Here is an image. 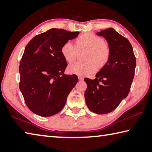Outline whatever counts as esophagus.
Masks as SVG:
<instances>
[{
	"instance_id": "obj_1",
	"label": "esophagus",
	"mask_w": 152,
	"mask_h": 152,
	"mask_svg": "<svg viewBox=\"0 0 152 152\" xmlns=\"http://www.w3.org/2000/svg\"><path fill=\"white\" fill-rule=\"evenodd\" d=\"M78 79H79V81H83V77L79 76V77H78Z\"/></svg>"
}]
</instances>
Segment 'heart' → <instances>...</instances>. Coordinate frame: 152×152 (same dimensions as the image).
Returning a JSON list of instances; mask_svg holds the SVG:
<instances>
[{
  "label": "heart",
  "mask_w": 152,
  "mask_h": 152,
  "mask_svg": "<svg viewBox=\"0 0 152 152\" xmlns=\"http://www.w3.org/2000/svg\"><path fill=\"white\" fill-rule=\"evenodd\" d=\"M76 47L71 42L64 43L61 53L65 61L71 63L77 59L78 50H87L85 54L86 62L75 63L67 68L69 73L79 76H88L103 67L109 61L110 49L104 39L93 33H85L75 39Z\"/></svg>",
  "instance_id": "obj_1"
}]
</instances>
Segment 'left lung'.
<instances>
[{"label": "left lung", "instance_id": "left-lung-1", "mask_svg": "<svg viewBox=\"0 0 152 152\" xmlns=\"http://www.w3.org/2000/svg\"><path fill=\"white\" fill-rule=\"evenodd\" d=\"M96 35L106 39L110 49L108 64L96 74L85 78L87 88L85 98L89 110L99 114L113 111L130 92L136 68V58L131 44L124 36L108 28Z\"/></svg>", "mask_w": 152, "mask_h": 152}]
</instances>
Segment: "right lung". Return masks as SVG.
Returning a JSON list of instances; mask_svg holds the SVG:
<instances>
[{"label":"right lung","mask_w":152,"mask_h":152,"mask_svg":"<svg viewBox=\"0 0 152 152\" xmlns=\"http://www.w3.org/2000/svg\"><path fill=\"white\" fill-rule=\"evenodd\" d=\"M79 34L51 28L26 46L19 66V87L27 107L37 115L48 117L61 111L78 82L77 75L64 74L67 64L61 48Z\"/></svg>","instance_id":"right-lung-1"}]
</instances>
